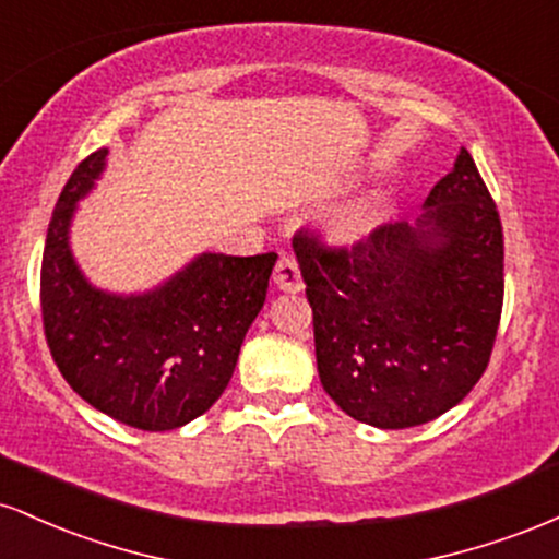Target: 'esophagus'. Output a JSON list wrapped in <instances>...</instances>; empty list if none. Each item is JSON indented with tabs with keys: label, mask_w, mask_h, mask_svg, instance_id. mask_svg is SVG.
I'll list each match as a JSON object with an SVG mask.
<instances>
[{
	"label": "esophagus",
	"mask_w": 559,
	"mask_h": 559,
	"mask_svg": "<svg viewBox=\"0 0 559 559\" xmlns=\"http://www.w3.org/2000/svg\"><path fill=\"white\" fill-rule=\"evenodd\" d=\"M273 281L275 286L284 288V292H299L301 288V273L297 260L292 254H281L278 262H275V271H273Z\"/></svg>",
	"instance_id": "obj_1"
}]
</instances>
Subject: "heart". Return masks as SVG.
Returning <instances> with one entry per match:
<instances>
[{
	"mask_svg": "<svg viewBox=\"0 0 559 559\" xmlns=\"http://www.w3.org/2000/svg\"><path fill=\"white\" fill-rule=\"evenodd\" d=\"M370 221H373V207L370 204H357V207L342 215V221L336 223V230L342 236H357L370 226Z\"/></svg>",
	"mask_w": 559,
	"mask_h": 559,
	"instance_id": "obj_1",
	"label": "heart"
}]
</instances>
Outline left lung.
I'll return each mask as SVG.
<instances>
[{
    "instance_id": "8db88e82",
    "label": "left lung",
    "mask_w": 559,
    "mask_h": 559,
    "mask_svg": "<svg viewBox=\"0 0 559 559\" xmlns=\"http://www.w3.org/2000/svg\"><path fill=\"white\" fill-rule=\"evenodd\" d=\"M418 226L349 247L294 236L323 389L349 418L413 428L463 402L489 368L504 299V236L473 163L457 155Z\"/></svg>"
}]
</instances>
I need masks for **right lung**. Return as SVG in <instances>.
Instances as JSON below:
<instances>
[{"label": "right lung", "instance_id": "add662e5", "mask_svg": "<svg viewBox=\"0 0 559 559\" xmlns=\"http://www.w3.org/2000/svg\"><path fill=\"white\" fill-rule=\"evenodd\" d=\"M105 157L107 150H99L79 163L49 221L44 336L81 400L131 428L173 431L207 413L226 391L278 254H202L141 297L92 288L70 254L68 226Z\"/></svg>", "mask_w": 559, "mask_h": 559}]
</instances>
